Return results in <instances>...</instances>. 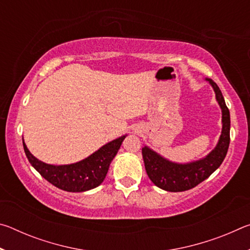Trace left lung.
<instances>
[{"mask_svg": "<svg viewBox=\"0 0 250 250\" xmlns=\"http://www.w3.org/2000/svg\"><path fill=\"white\" fill-rule=\"evenodd\" d=\"M215 92L222 110V132L217 145L204 158L186 163L170 161L151 147H142V156L147 176L154 185L167 192H183L195 188L221 167L229 146L230 116L222 91L214 80L205 78Z\"/></svg>", "mask_w": 250, "mask_h": 250, "instance_id": "obj_1", "label": "left lung"}]
</instances>
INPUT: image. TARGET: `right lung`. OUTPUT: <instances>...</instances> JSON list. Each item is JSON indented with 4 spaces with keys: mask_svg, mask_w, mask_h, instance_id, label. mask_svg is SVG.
<instances>
[{
    "mask_svg": "<svg viewBox=\"0 0 250 250\" xmlns=\"http://www.w3.org/2000/svg\"><path fill=\"white\" fill-rule=\"evenodd\" d=\"M125 135L115 139L99 147L94 153L76 163L54 164L45 163L35 158L27 149L23 139V146L29 163L40 174L56 188L66 192H86L99 186L107 175L110 164L119 151Z\"/></svg>",
    "mask_w": 250,
    "mask_h": 250,
    "instance_id": "1",
    "label": "right lung"
}]
</instances>
